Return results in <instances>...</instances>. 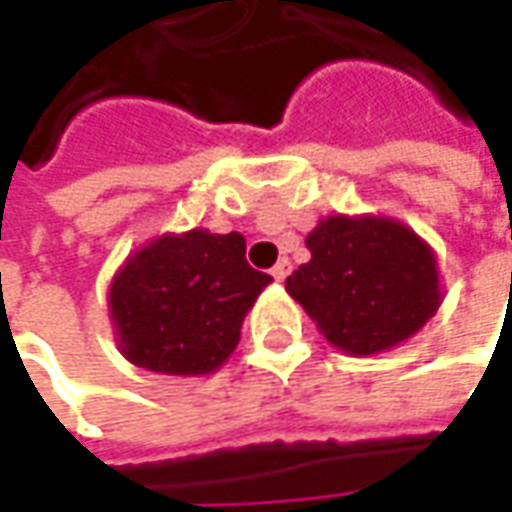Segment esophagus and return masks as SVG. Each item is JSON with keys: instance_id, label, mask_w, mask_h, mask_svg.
<instances>
[{"instance_id": "1", "label": "esophagus", "mask_w": 512, "mask_h": 512, "mask_svg": "<svg viewBox=\"0 0 512 512\" xmlns=\"http://www.w3.org/2000/svg\"><path fill=\"white\" fill-rule=\"evenodd\" d=\"M290 270H293V267H290V262H287V259H279V262H276V267H273L270 273H273V279H276V282H285L287 276H290Z\"/></svg>"}]
</instances>
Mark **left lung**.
Here are the masks:
<instances>
[{"label":"left lung","mask_w":512,"mask_h":512,"mask_svg":"<svg viewBox=\"0 0 512 512\" xmlns=\"http://www.w3.org/2000/svg\"><path fill=\"white\" fill-rule=\"evenodd\" d=\"M305 245L310 262L287 276V293L350 356L402 344L442 305L436 253L396 219L327 216Z\"/></svg>","instance_id":"8db88e82"}]
</instances>
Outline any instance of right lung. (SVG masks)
Listing matches in <instances>:
<instances>
[{"label": "right lung", "instance_id": "obj_1", "mask_svg": "<svg viewBox=\"0 0 512 512\" xmlns=\"http://www.w3.org/2000/svg\"><path fill=\"white\" fill-rule=\"evenodd\" d=\"M273 279L245 259L242 233H165L113 276L110 319L125 359L165 376H205L236 350L242 322Z\"/></svg>", "mask_w": 512, "mask_h": 512}]
</instances>
